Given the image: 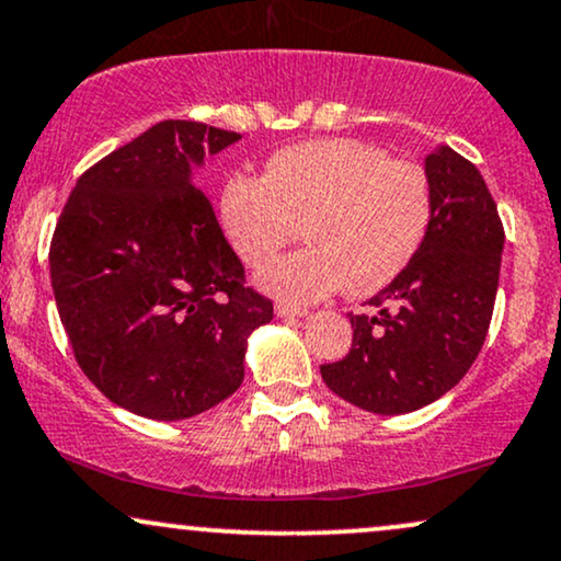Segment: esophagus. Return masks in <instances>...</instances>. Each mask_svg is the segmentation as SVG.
Instances as JSON below:
<instances>
[{"label": "esophagus", "mask_w": 561, "mask_h": 561, "mask_svg": "<svg viewBox=\"0 0 561 561\" xmlns=\"http://www.w3.org/2000/svg\"><path fill=\"white\" fill-rule=\"evenodd\" d=\"M276 316H282V319H295V316H306L308 310L300 308V306H289V302H276Z\"/></svg>", "instance_id": "esophagus-1"}]
</instances>
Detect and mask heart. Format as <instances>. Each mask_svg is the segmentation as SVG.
Returning <instances> with one entry per match:
<instances>
[{"mask_svg": "<svg viewBox=\"0 0 561 561\" xmlns=\"http://www.w3.org/2000/svg\"><path fill=\"white\" fill-rule=\"evenodd\" d=\"M431 216L428 172L355 138L282 148L261 180L238 174L221 193L227 238L251 268L306 234L308 248L261 274L268 293L295 302L340 287L366 298L391 285L421 251Z\"/></svg>", "mask_w": 561, "mask_h": 561, "instance_id": "b5f03b06", "label": "heart"}]
</instances>
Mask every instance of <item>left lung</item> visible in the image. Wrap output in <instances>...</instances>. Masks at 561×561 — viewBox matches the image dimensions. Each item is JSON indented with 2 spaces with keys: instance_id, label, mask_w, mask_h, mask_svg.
<instances>
[{
  "instance_id": "1",
  "label": "left lung",
  "mask_w": 561,
  "mask_h": 561,
  "mask_svg": "<svg viewBox=\"0 0 561 561\" xmlns=\"http://www.w3.org/2000/svg\"><path fill=\"white\" fill-rule=\"evenodd\" d=\"M434 216L410 266L350 313L353 347L323 363L327 387L379 415L413 413L468 374L494 313L504 227L473 161L442 146L426 159Z\"/></svg>"
}]
</instances>
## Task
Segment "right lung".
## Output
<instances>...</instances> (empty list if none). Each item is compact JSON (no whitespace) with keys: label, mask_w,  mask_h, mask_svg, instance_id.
I'll use <instances>...</instances> for the list:
<instances>
[{"label":"right lung","mask_w":561,"mask_h":561,"mask_svg":"<svg viewBox=\"0 0 561 561\" xmlns=\"http://www.w3.org/2000/svg\"><path fill=\"white\" fill-rule=\"evenodd\" d=\"M238 133L164 119L80 174L49 272L78 366L135 415L182 421L242 383L248 336L274 302L245 285L191 167Z\"/></svg>","instance_id":"obj_1"}]
</instances>
